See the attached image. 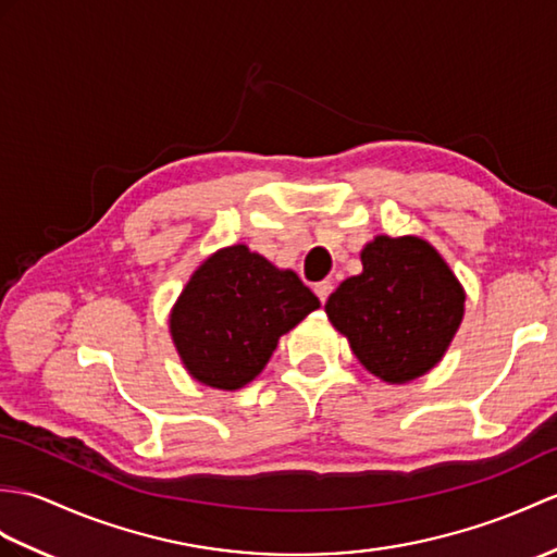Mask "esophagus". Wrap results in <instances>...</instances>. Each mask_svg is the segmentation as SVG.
<instances>
[{"mask_svg":"<svg viewBox=\"0 0 557 557\" xmlns=\"http://www.w3.org/2000/svg\"><path fill=\"white\" fill-rule=\"evenodd\" d=\"M315 294H318V299H320L322 304H325L327 296L332 294V282H330V280L318 282V284H315Z\"/></svg>","mask_w":557,"mask_h":557,"instance_id":"obj_1","label":"esophagus"}]
</instances>
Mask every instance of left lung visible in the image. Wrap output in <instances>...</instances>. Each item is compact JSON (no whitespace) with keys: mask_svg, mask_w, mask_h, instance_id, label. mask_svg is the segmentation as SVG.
I'll use <instances>...</instances> for the list:
<instances>
[{"mask_svg":"<svg viewBox=\"0 0 557 557\" xmlns=\"http://www.w3.org/2000/svg\"><path fill=\"white\" fill-rule=\"evenodd\" d=\"M363 273L330 294L325 313L374 377L406 384L430 372L454 342L465 292L438 251L420 237H374Z\"/></svg>","mask_w":557,"mask_h":557,"instance_id":"1","label":"left lung"}]
</instances>
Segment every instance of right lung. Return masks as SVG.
<instances>
[{
  "label": "right lung",
  "mask_w": 557,
  "mask_h": 557,
  "mask_svg": "<svg viewBox=\"0 0 557 557\" xmlns=\"http://www.w3.org/2000/svg\"><path fill=\"white\" fill-rule=\"evenodd\" d=\"M315 308L318 296L294 270L235 244L194 270L171 310V334L194 380L235 392L261 374L282 334Z\"/></svg>",
  "instance_id": "obj_1"
}]
</instances>
